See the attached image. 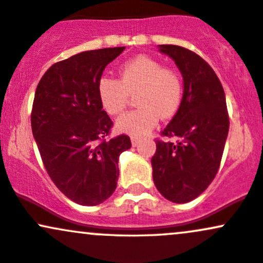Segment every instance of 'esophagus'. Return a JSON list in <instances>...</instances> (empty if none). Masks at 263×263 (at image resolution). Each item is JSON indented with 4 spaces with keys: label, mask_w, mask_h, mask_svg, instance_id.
<instances>
[{
    "label": "esophagus",
    "mask_w": 263,
    "mask_h": 263,
    "mask_svg": "<svg viewBox=\"0 0 263 263\" xmlns=\"http://www.w3.org/2000/svg\"><path fill=\"white\" fill-rule=\"evenodd\" d=\"M132 144H133V146H137L138 144H139V138L132 137Z\"/></svg>",
    "instance_id": "obj_1"
}]
</instances>
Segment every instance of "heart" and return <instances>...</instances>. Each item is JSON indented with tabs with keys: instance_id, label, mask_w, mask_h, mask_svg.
Instances as JSON below:
<instances>
[{
	"instance_id": "heart-1",
	"label": "heart",
	"mask_w": 263,
	"mask_h": 263,
	"mask_svg": "<svg viewBox=\"0 0 263 263\" xmlns=\"http://www.w3.org/2000/svg\"><path fill=\"white\" fill-rule=\"evenodd\" d=\"M135 97L139 108L126 112L117 121V128L140 137L154 128L160 117L168 119L179 109L183 99V79L177 70L164 67L160 61L139 55L120 67L119 80L103 76L98 83L101 108L109 115H119L129 97Z\"/></svg>"
}]
</instances>
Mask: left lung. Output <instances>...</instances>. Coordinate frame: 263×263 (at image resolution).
<instances>
[{"label":"left lung","mask_w":263,"mask_h":263,"mask_svg":"<svg viewBox=\"0 0 263 263\" xmlns=\"http://www.w3.org/2000/svg\"><path fill=\"white\" fill-rule=\"evenodd\" d=\"M183 76V99L163 137L155 140L153 180L164 198L187 203L202 194L216 177L230 129L226 95L218 76L196 52L177 45H159Z\"/></svg>","instance_id":"1"}]
</instances>
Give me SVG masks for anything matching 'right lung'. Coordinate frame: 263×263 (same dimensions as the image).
I'll return each mask as SVG.
<instances>
[{
  "label": "right lung",
  "mask_w": 263,
  "mask_h": 263,
  "mask_svg": "<svg viewBox=\"0 0 263 263\" xmlns=\"http://www.w3.org/2000/svg\"><path fill=\"white\" fill-rule=\"evenodd\" d=\"M125 47L90 50L53 64L36 87L31 128L47 174L81 205H98L114 193L119 155L128 135L106 139L112 121L101 108L98 83Z\"/></svg>",
  "instance_id": "obj_1"
}]
</instances>
